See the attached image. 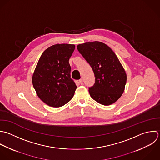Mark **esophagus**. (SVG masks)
<instances>
[{
	"label": "esophagus",
	"mask_w": 160,
	"mask_h": 160,
	"mask_svg": "<svg viewBox=\"0 0 160 160\" xmlns=\"http://www.w3.org/2000/svg\"><path fill=\"white\" fill-rule=\"evenodd\" d=\"M79 83H80V85H83V80L82 79H80L79 80Z\"/></svg>",
	"instance_id": "esophagus-1"
}]
</instances>
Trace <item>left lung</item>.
I'll return each instance as SVG.
<instances>
[{
	"instance_id": "1",
	"label": "left lung",
	"mask_w": 160,
	"mask_h": 160,
	"mask_svg": "<svg viewBox=\"0 0 160 160\" xmlns=\"http://www.w3.org/2000/svg\"><path fill=\"white\" fill-rule=\"evenodd\" d=\"M77 49L93 69L95 83L89 88L91 97L103 105H110L122 95L127 74L114 52L101 42L77 45Z\"/></svg>"
}]
</instances>
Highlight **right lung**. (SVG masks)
Masks as SVG:
<instances>
[{"mask_svg":"<svg viewBox=\"0 0 160 160\" xmlns=\"http://www.w3.org/2000/svg\"><path fill=\"white\" fill-rule=\"evenodd\" d=\"M73 44H55L40 56L32 75V84L40 99L52 107H60L73 98L77 86L70 77L68 60Z\"/></svg>","mask_w":160,"mask_h":160,"instance_id":"obj_1","label":"right lung"}]
</instances>
